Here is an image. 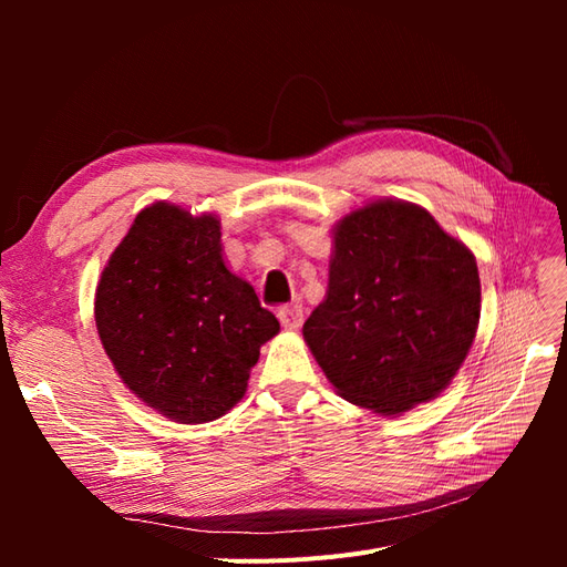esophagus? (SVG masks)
Instances as JSON below:
<instances>
[{"label":"esophagus","mask_w":567,"mask_h":567,"mask_svg":"<svg viewBox=\"0 0 567 567\" xmlns=\"http://www.w3.org/2000/svg\"><path fill=\"white\" fill-rule=\"evenodd\" d=\"M279 321L284 329L288 331H298L302 326V307L300 305H286L279 310Z\"/></svg>","instance_id":"1"}]
</instances>
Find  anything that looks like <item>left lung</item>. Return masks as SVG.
Returning a JSON list of instances; mask_svg holds the SVG:
<instances>
[{"label": "left lung", "instance_id": "1", "mask_svg": "<svg viewBox=\"0 0 567 567\" xmlns=\"http://www.w3.org/2000/svg\"><path fill=\"white\" fill-rule=\"evenodd\" d=\"M477 321L473 252L421 205L385 198L336 225L329 290L302 336L340 398L394 416L452 383Z\"/></svg>", "mask_w": 567, "mask_h": 567}]
</instances>
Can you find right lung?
<instances>
[{
  "label": "right lung",
  "instance_id": "right-lung-1",
  "mask_svg": "<svg viewBox=\"0 0 567 567\" xmlns=\"http://www.w3.org/2000/svg\"><path fill=\"white\" fill-rule=\"evenodd\" d=\"M215 215L153 203L101 271L94 319L123 383L179 423H208L244 398L279 321L221 260Z\"/></svg>",
  "mask_w": 567,
  "mask_h": 567
}]
</instances>
